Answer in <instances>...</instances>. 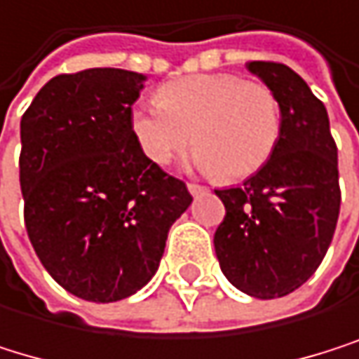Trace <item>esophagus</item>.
Returning a JSON list of instances; mask_svg holds the SVG:
<instances>
[{
  "instance_id": "34e87169",
  "label": "esophagus",
  "mask_w": 359,
  "mask_h": 359,
  "mask_svg": "<svg viewBox=\"0 0 359 359\" xmlns=\"http://www.w3.org/2000/svg\"><path fill=\"white\" fill-rule=\"evenodd\" d=\"M188 190H190L192 196H196V194H205V192H208V188L201 186V184H188Z\"/></svg>"
}]
</instances>
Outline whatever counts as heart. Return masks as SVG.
<instances>
[{
    "mask_svg": "<svg viewBox=\"0 0 359 359\" xmlns=\"http://www.w3.org/2000/svg\"><path fill=\"white\" fill-rule=\"evenodd\" d=\"M283 128L278 96L236 74H192L163 85L154 104L130 113L133 137L149 163L171 165L192 137L196 165L222 182L257 173L272 158Z\"/></svg>",
    "mask_w": 359,
    "mask_h": 359,
    "instance_id": "1",
    "label": "heart"
}]
</instances>
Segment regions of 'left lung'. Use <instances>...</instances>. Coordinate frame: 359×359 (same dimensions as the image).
<instances>
[{
	"instance_id": "obj_1",
	"label": "left lung",
	"mask_w": 359,
	"mask_h": 359,
	"mask_svg": "<svg viewBox=\"0 0 359 359\" xmlns=\"http://www.w3.org/2000/svg\"><path fill=\"white\" fill-rule=\"evenodd\" d=\"M246 68L278 96L283 128L252 177L216 190L226 214L214 248L233 287L274 299L306 283L330 248L340 212L338 149L323 102L297 72L276 62Z\"/></svg>"
}]
</instances>
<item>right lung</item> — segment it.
Wrapping results in <instances>:
<instances>
[{"label": "right lung", "instance_id": "1", "mask_svg": "<svg viewBox=\"0 0 359 359\" xmlns=\"http://www.w3.org/2000/svg\"><path fill=\"white\" fill-rule=\"evenodd\" d=\"M143 81L119 68L60 74L21 119L29 242L53 280L87 302H117L145 287L192 201L133 137Z\"/></svg>", "mask_w": 359, "mask_h": 359}]
</instances>
